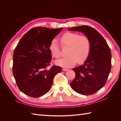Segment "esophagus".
<instances>
[{
    "label": "esophagus",
    "mask_w": 121,
    "mask_h": 121,
    "mask_svg": "<svg viewBox=\"0 0 121 121\" xmlns=\"http://www.w3.org/2000/svg\"><path fill=\"white\" fill-rule=\"evenodd\" d=\"M62 70H63V71H68V70H69V69H67V68H64L62 69Z\"/></svg>",
    "instance_id": "obj_1"
}]
</instances>
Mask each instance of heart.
<instances>
[{
  "instance_id": "1",
  "label": "heart",
  "mask_w": 121,
  "mask_h": 121,
  "mask_svg": "<svg viewBox=\"0 0 121 121\" xmlns=\"http://www.w3.org/2000/svg\"><path fill=\"white\" fill-rule=\"evenodd\" d=\"M63 47H69L68 56L56 60L55 63L60 66L69 68L78 62L81 64L87 59L90 50V42L85 36L72 32H67L60 37ZM49 50L55 58L61 56L60 47L56 39H53L49 45Z\"/></svg>"
}]
</instances>
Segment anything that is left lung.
I'll return each instance as SVG.
<instances>
[{
    "instance_id": "obj_1",
    "label": "left lung",
    "mask_w": 121,
    "mask_h": 121,
    "mask_svg": "<svg viewBox=\"0 0 121 121\" xmlns=\"http://www.w3.org/2000/svg\"><path fill=\"white\" fill-rule=\"evenodd\" d=\"M68 30L83 33L90 42V52L84 64L72 69L76 77L70 86L79 94H94L104 86L111 72V49L99 33L88 26L69 28Z\"/></svg>"
}]
</instances>
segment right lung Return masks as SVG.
<instances>
[{
    "mask_svg": "<svg viewBox=\"0 0 121 121\" xmlns=\"http://www.w3.org/2000/svg\"><path fill=\"white\" fill-rule=\"evenodd\" d=\"M62 29H32L22 37L14 49L13 75L19 89L27 95L39 97L48 92L55 75L61 72L58 66L47 68L52 58L50 44Z\"/></svg>",
    "mask_w": 121,
    "mask_h": 121,
    "instance_id": "add662e5",
    "label": "right lung"
}]
</instances>
